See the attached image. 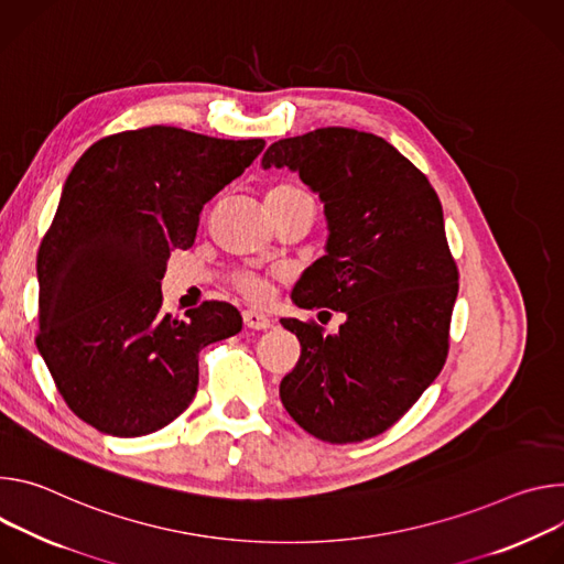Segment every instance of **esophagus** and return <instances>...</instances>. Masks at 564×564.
Returning a JSON list of instances; mask_svg holds the SVG:
<instances>
[{
    "mask_svg": "<svg viewBox=\"0 0 564 564\" xmlns=\"http://www.w3.org/2000/svg\"><path fill=\"white\" fill-rule=\"evenodd\" d=\"M241 316H243V325H246L248 329H258V332H262V329H269V327H271L269 316L258 314V311H253V308H246Z\"/></svg>",
    "mask_w": 564,
    "mask_h": 564,
    "instance_id": "34e87169",
    "label": "esophagus"
}]
</instances>
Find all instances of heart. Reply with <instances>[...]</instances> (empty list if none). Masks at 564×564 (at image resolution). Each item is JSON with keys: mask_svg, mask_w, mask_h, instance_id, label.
Listing matches in <instances>:
<instances>
[{"mask_svg": "<svg viewBox=\"0 0 564 564\" xmlns=\"http://www.w3.org/2000/svg\"><path fill=\"white\" fill-rule=\"evenodd\" d=\"M293 193H302L295 191L291 185H275L267 193V197H282V195H293ZM235 289L250 302L256 304H264L271 297V280L264 275H256V273H241L235 278Z\"/></svg>", "mask_w": 564, "mask_h": 564, "instance_id": "obj_1", "label": "heart"}]
</instances>
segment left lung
<instances>
[{
  "instance_id": "8db88e82",
  "label": "left lung",
  "mask_w": 564,
  "mask_h": 564,
  "mask_svg": "<svg viewBox=\"0 0 564 564\" xmlns=\"http://www.w3.org/2000/svg\"><path fill=\"white\" fill-rule=\"evenodd\" d=\"M262 167L297 172L325 204L327 256L302 273L293 302L347 316L334 336L280 321L302 347L280 399L323 442L369 440L416 403L448 356L459 271L442 202L394 145L349 128L282 139Z\"/></svg>"
}]
</instances>
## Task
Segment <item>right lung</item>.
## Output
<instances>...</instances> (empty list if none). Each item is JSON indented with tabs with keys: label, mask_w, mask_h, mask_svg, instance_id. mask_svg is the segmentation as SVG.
I'll return each mask as SVG.
<instances>
[{
	"label": "right lung",
	"mask_w": 564,
	"mask_h": 564,
	"mask_svg": "<svg viewBox=\"0 0 564 564\" xmlns=\"http://www.w3.org/2000/svg\"><path fill=\"white\" fill-rule=\"evenodd\" d=\"M165 124L94 143L62 187L37 253L35 345L69 410L111 436H141L193 403L199 351L241 329L228 302L163 314L174 248L204 206L264 150Z\"/></svg>",
	"instance_id": "obj_1"
}]
</instances>
